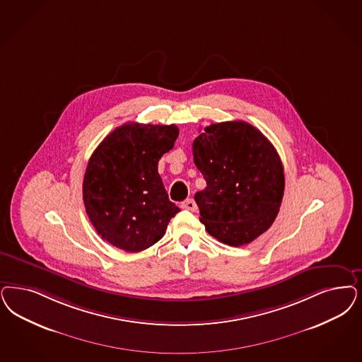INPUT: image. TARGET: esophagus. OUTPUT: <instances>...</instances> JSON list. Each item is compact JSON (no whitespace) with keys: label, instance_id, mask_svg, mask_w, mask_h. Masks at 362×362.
Returning a JSON list of instances; mask_svg holds the SVG:
<instances>
[{"label":"esophagus","instance_id":"34e87169","mask_svg":"<svg viewBox=\"0 0 362 362\" xmlns=\"http://www.w3.org/2000/svg\"><path fill=\"white\" fill-rule=\"evenodd\" d=\"M182 209H186V210H189V211H197V210H198V206H197L195 200L187 199L182 203Z\"/></svg>","mask_w":362,"mask_h":362}]
</instances>
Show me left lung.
Returning a JSON list of instances; mask_svg holds the SVG:
<instances>
[{
	"label": "left lung",
	"mask_w": 362,
	"mask_h": 362,
	"mask_svg": "<svg viewBox=\"0 0 362 362\" xmlns=\"http://www.w3.org/2000/svg\"><path fill=\"white\" fill-rule=\"evenodd\" d=\"M194 163L207 186L195 194L200 222L228 246H243L273 225L285 174L269 139L245 122L209 125L192 143Z\"/></svg>",
	"instance_id": "obj_1"
}]
</instances>
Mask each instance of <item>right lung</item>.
<instances>
[{
  "label": "right lung",
  "instance_id": "1",
  "mask_svg": "<svg viewBox=\"0 0 362 362\" xmlns=\"http://www.w3.org/2000/svg\"><path fill=\"white\" fill-rule=\"evenodd\" d=\"M177 135L174 124L127 123L92 153L83 199L90 223L115 247L128 252L148 249L180 211L168 199L158 173V163Z\"/></svg>",
  "mask_w": 362,
  "mask_h": 362
}]
</instances>
